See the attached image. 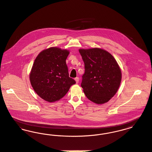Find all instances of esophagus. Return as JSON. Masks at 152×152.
Segmentation results:
<instances>
[{"mask_svg":"<svg viewBox=\"0 0 152 152\" xmlns=\"http://www.w3.org/2000/svg\"><path fill=\"white\" fill-rule=\"evenodd\" d=\"M75 81H76V83H78L79 82V78H78V77H76V78H75Z\"/></svg>","mask_w":152,"mask_h":152,"instance_id":"obj_1","label":"esophagus"}]
</instances>
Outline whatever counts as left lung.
<instances>
[{
    "instance_id": "1",
    "label": "left lung",
    "mask_w": 152,
    "mask_h": 152,
    "mask_svg": "<svg viewBox=\"0 0 152 152\" xmlns=\"http://www.w3.org/2000/svg\"><path fill=\"white\" fill-rule=\"evenodd\" d=\"M85 64L81 87L91 101L102 104L111 100L121 82V70L110 53L98 48L80 49Z\"/></svg>"
}]
</instances>
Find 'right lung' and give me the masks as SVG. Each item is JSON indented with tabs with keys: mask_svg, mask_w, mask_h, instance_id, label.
<instances>
[{
	"mask_svg": "<svg viewBox=\"0 0 152 152\" xmlns=\"http://www.w3.org/2000/svg\"><path fill=\"white\" fill-rule=\"evenodd\" d=\"M69 51L51 47L41 51L33 64L29 78L34 91L41 99L59 100L76 82L69 77L66 60Z\"/></svg>",
	"mask_w": 152,
	"mask_h": 152,
	"instance_id": "obj_1",
	"label": "right lung"
}]
</instances>
